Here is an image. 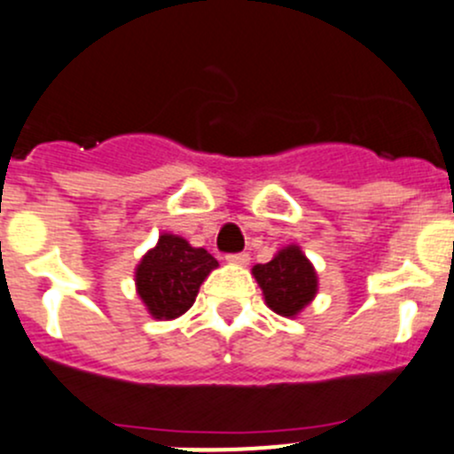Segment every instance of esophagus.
I'll return each instance as SVG.
<instances>
[{
    "label": "esophagus",
    "instance_id": "esophagus-1",
    "mask_svg": "<svg viewBox=\"0 0 454 454\" xmlns=\"http://www.w3.org/2000/svg\"><path fill=\"white\" fill-rule=\"evenodd\" d=\"M224 261L230 262V265H239L245 267L249 262V254H230V256L224 258Z\"/></svg>",
    "mask_w": 454,
    "mask_h": 454
}]
</instances>
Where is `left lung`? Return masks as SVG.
I'll return each instance as SVG.
<instances>
[{
    "label": "left lung",
    "mask_w": 454,
    "mask_h": 454,
    "mask_svg": "<svg viewBox=\"0 0 454 454\" xmlns=\"http://www.w3.org/2000/svg\"><path fill=\"white\" fill-rule=\"evenodd\" d=\"M252 274L271 312L296 318L318 292V276L299 245L278 249L270 262L254 265Z\"/></svg>",
    "instance_id": "obj_1"
}]
</instances>
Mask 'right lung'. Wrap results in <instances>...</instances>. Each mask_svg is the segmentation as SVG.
Listing matches in <instances>:
<instances>
[{
  "label": "right lung",
  "mask_w": 454,
  "mask_h": 454,
  "mask_svg": "<svg viewBox=\"0 0 454 454\" xmlns=\"http://www.w3.org/2000/svg\"><path fill=\"white\" fill-rule=\"evenodd\" d=\"M218 267L207 249L178 234H160L136 267V292L155 321H174L193 305L202 280Z\"/></svg>",
  "instance_id": "add662e5"
}]
</instances>
